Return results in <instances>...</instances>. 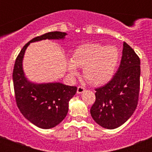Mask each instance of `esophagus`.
Returning a JSON list of instances; mask_svg holds the SVG:
<instances>
[{"label": "esophagus", "instance_id": "1", "mask_svg": "<svg viewBox=\"0 0 152 152\" xmlns=\"http://www.w3.org/2000/svg\"><path fill=\"white\" fill-rule=\"evenodd\" d=\"M84 91H85V89H84L83 87H78L77 88V93L78 94H82V93H84Z\"/></svg>", "mask_w": 152, "mask_h": 152}]
</instances>
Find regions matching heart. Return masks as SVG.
<instances>
[{"label":"heart","instance_id":"b5f03b06","mask_svg":"<svg viewBox=\"0 0 152 152\" xmlns=\"http://www.w3.org/2000/svg\"><path fill=\"white\" fill-rule=\"evenodd\" d=\"M119 53L113 45L99 43H84L75 49L72 60L68 61V71L72 77L79 74L83 68V76L92 85L100 86L112 79L118 65Z\"/></svg>","mask_w":152,"mask_h":152}]
</instances>
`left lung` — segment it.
I'll return each mask as SVG.
<instances>
[{
    "label": "left lung",
    "mask_w": 152,
    "mask_h": 152,
    "mask_svg": "<svg viewBox=\"0 0 152 152\" xmlns=\"http://www.w3.org/2000/svg\"><path fill=\"white\" fill-rule=\"evenodd\" d=\"M140 72L139 58L123 42L117 72L108 84L96 89V101L91 109V115L98 125L113 129L131 117L138 104Z\"/></svg>",
    "instance_id": "obj_1"
}]
</instances>
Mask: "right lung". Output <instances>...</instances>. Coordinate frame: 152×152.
Wrapping results in <instances>:
<instances>
[{
	"label": "right lung",
	"mask_w": 152,
	"mask_h": 152,
	"mask_svg": "<svg viewBox=\"0 0 152 152\" xmlns=\"http://www.w3.org/2000/svg\"><path fill=\"white\" fill-rule=\"evenodd\" d=\"M67 35L56 31L33 39L24 45L14 64L13 80L17 107L27 120L43 129L53 128L65 118L68 103L77 92V88L60 82L29 80L23 68L24 55L30 43L45 39L63 40Z\"/></svg>",
	"instance_id": "add662e5"
}]
</instances>
